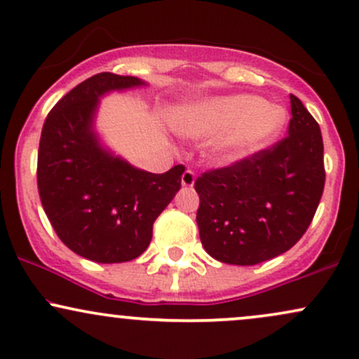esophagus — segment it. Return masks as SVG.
<instances>
[{
	"label": "esophagus",
	"instance_id": "1",
	"mask_svg": "<svg viewBox=\"0 0 359 359\" xmlns=\"http://www.w3.org/2000/svg\"><path fill=\"white\" fill-rule=\"evenodd\" d=\"M196 184V175H194L192 170H185L182 174V187L191 189Z\"/></svg>",
	"mask_w": 359,
	"mask_h": 359
}]
</instances>
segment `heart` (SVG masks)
Instances as JSON below:
<instances>
[{
    "label": "heart",
    "instance_id": "obj_1",
    "mask_svg": "<svg viewBox=\"0 0 359 359\" xmlns=\"http://www.w3.org/2000/svg\"><path fill=\"white\" fill-rule=\"evenodd\" d=\"M287 125V111L253 94L205 97L184 108L175 119L179 133L211 138L208 158L221 168L238 167L275 143Z\"/></svg>",
    "mask_w": 359,
    "mask_h": 359
}]
</instances>
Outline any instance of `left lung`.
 <instances>
[{"mask_svg":"<svg viewBox=\"0 0 359 359\" xmlns=\"http://www.w3.org/2000/svg\"><path fill=\"white\" fill-rule=\"evenodd\" d=\"M288 137L250 162L203 174L197 226L204 250L229 265H257L285 253L307 231L324 191L317 121L290 94Z\"/></svg>","mask_w":359,"mask_h":359,"instance_id":"1","label":"left lung"}]
</instances>
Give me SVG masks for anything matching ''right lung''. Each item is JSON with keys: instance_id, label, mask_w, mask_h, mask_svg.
<instances>
[{"instance_id": "add662e5", "label": "right lung", "mask_w": 359, "mask_h": 359, "mask_svg": "<svg viewBox=\"0 0 359 359\" xmlns=\"http://www.w3.org/2000/svg\"><path fill=\"white\" fill-rule=\"evenodd\" d=\"M147 86L133 76L96 74L69 90L43 123L36 167L43 211L62 243L90 262L138 258L180 189L182 165L165 174L142 170L114 154L96 130L106 94Z\"/></svg>"}]
</instances>
